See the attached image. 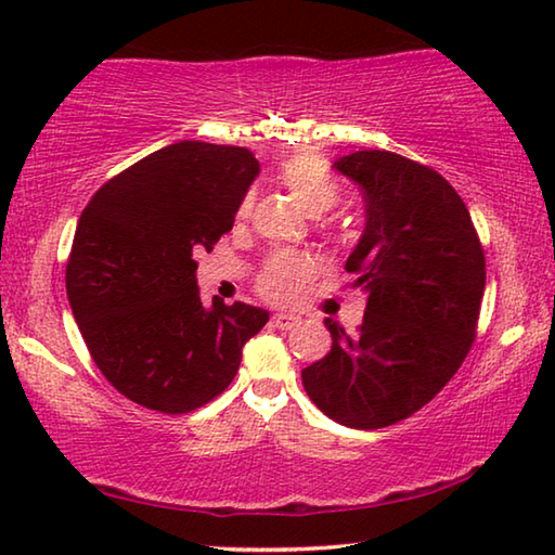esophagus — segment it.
<instances>
[{
    "mask_svg": "<svg viewBox=\"0 0 555 555\" xmlns=\"http://www.w3.org/2000/svg\"><path fill=\"white\" fill-rule=\"evenodd\" d=\"M271 325L279 327V331H291V327L298 325V318L291 313H274L271 315Z\"/></svg>",
    "mask_w": 555,
    "mask_h": 555,
    "instance_id": "1",
    "label": "esophagus"
}]
</instances>
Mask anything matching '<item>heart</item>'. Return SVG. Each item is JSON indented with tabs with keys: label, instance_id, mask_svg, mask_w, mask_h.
<instances>
[{
	"label": "heart",
	"instance_id": "obj_1",
	"mask_svg": "<svg viewBox=\"0 0 555 555\" xmlns=\"http://www.w3.org/2000/svg\"><path fill=\"white\" fill-rule=\"evenodd\" d=\"M279 183L286 188L300 208L308 215H323L333 210L340 201V185H337L331 168L318 154H296L281 162ZM255 208V195H244L237 220H247ZM313 274L311 261L298 251H276L271 255L257 276V291L274 304H286L296 298L298 291Z\"/></svg>",
	"mask_w": 555,
	"mask_h": 555
}]
</instances>
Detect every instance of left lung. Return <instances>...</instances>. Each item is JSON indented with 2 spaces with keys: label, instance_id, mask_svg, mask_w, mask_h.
Wrapping results in <instances>:
<instances>
[{
  "label": "left lung",
  "instance_id": "1",
  "mask_svg": "<svg viewBox=\"0 0 555 555\" xmlns=\"http://www.w3.org/2000/svg\"><path fill=\"white\" fill-rule=\"evenodd\" d=\"M364 195L367 224L345 269L367 294L354 335L327 318L333 347L300 372L337 424L374 430L424 409L473 347L485 294V249L443 176L393 152L335 162Z\"/></svg>",
  "mask_w": 555,
  "mask_h": 555
}]
</instances>
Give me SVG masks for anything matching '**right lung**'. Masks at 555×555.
I'll return each mask as SVG.
<instances>
[{
  "instance_id": "right-lung-1",
  "label": "right lung",
  "mask_w": 555,
  "mask_h": 555,
  "mask_svg": "<svg viewBox=\"0 0 555 555\" xmlns=\"http://www.w3.org/2000/svg\"><path fill=\"white\" fill-rule=\"evenodd\" d=\"M259 173L242 146L178 142L98 188L75 228L65 288L98 370L121 397L188 413L230 387L269 313L195 284Z\"/></svg>"
}]
</instances>
